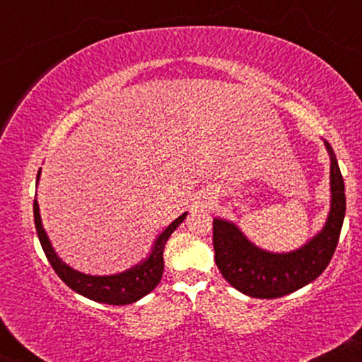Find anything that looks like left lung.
Listing matches in <instances>:
<instances>
[{
  "mask_svg": "<svg viewBox=\"0 0 362 362\" xmlns=\"http://www.w3.org/2000/svg\"><path fill=\"white\" fill-rule=\"evenodd\" d=\"M323 143L330 155V211L325 226L303 247L286 253L267 252L252 243L235 223L214 218L216 265L240 293L262 300L286 296L317 279L330 264L346 216V189L334 149Z\"/></svg>",
  "mask_w": 362,
  "mask_h": 362,
  "instance_id": "1",
  "label": "left lung"
}]
</instances>
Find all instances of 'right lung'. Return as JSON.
<instances>
[{
	"label": "right lung",
	"mask_w": 362,
	"mask_h": 362,
	"mask_svg": "<svg viewBox=\"0 0 362 362\" xmlns=\"http://www.w3.org/2000/svg\"><path fill=\"white\" fill-rule=\"evenodd\" d=\"M40 170L37 173V184H39ZM189 213L178 216L175 221H172L156 236L155 243H153L151 252L146 259H143L134 267L127 269V271L112 274V276H90V274H83L76 269L69 267L66 262L57 257L56 250L52 248L51 240L45 233L42 226V218H40L39 202L34 199V219H35V230L39 235L40 245H42L45 257H47L49 264L56 271L57 276L66 282L73 291H76L81 296L88 298L97 303H105V305H131L141 298L146 296L156 288L158 282L161 281L163 276V250L165 243L168 242L170 235L177 230L178 224L185 219Z\"/></svg>",
	"instance_id": "1"
}]
</instances>
